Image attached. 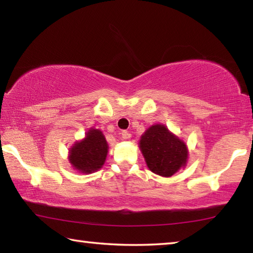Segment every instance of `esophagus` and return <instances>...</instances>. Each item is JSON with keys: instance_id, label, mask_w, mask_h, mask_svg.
Masks as SVG:
<instances>
[{"instance_id": "obj_1", "label": "esophagus", "mask_w": 253, "mask_h": 253, "mask_svg": "<svg viewBox=\"0 0 253 253\" xmlns=\"http://www.w3.org/2000/svg\"><path fill=\"white\" fill-rule=\"evenodd\" d=\"M122 137L124 139H128V138H130V134L128 131H126V130H124L123 132H122Z\"/></svg>"}]
</instances>
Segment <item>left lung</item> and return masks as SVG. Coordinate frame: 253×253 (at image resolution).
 <instances>
[{"instance_id": "left-lung-1", "label": "left lung", "mask_w": 253, "mask_h": 253, "mask_svg": "<svg viewBox=\"0 0 253 253\" xmlns=\"http://www.w3.org/2000/svg\"><path fill=\"white\" fill-rule=\"evenodd\" d=\"M139 149L147 168L163 177H170L186 166L188 149L184 140L163 124H155L140 136Z\"/></svg>"}]
</instances>
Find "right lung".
Segmentation results:
<instances>
[{
  "label": "right lung",
  "mask_w": 253,
  "mask_h": 253,
  "mask_svg": "<svg viewBox=\"0 0 253 253\" xmlns=\"http://www.w3.org/2000/svg\"><path fill=\"white\" fill-rule=\"evenodd\" d=\"M108 148L102 131L91 127L85 132L84 138L77 140L70 147L68 160L77 172L90 174L97 172L105 164Z\"/></svg>",
  "instance_id": "right-lung-1"
}]
</instances>
